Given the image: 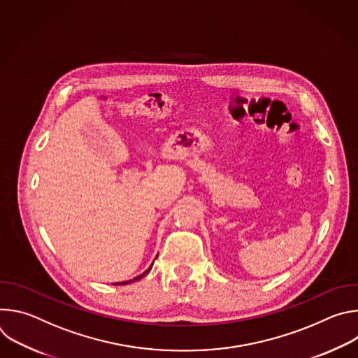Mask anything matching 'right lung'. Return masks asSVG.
Listing matches in <instances>:
<instances>
[{
  "mask_svg": "<svg viewBox=\"0 0 358 358\" xmlns=\"http://www.w3.org/2000/svg\"><path fill=\"white\" fill-rule=\"evenodd\" d=\"M152 264H155V262H152ZM152 264H151V266H150V268H148V269H147V271H145L143 275H140V276H136V278H134V279H131V280H127V282H119V283H115V285H129V283H131V282H136V280L141 279V278H143L145 273H148V272L151 271V268H152Z\"/></svg>",
  "mask_w": 358,
  "mask_h": 358,
  "instance_id": "add662e5",
  "label": "right lung"
}]
</instances>
